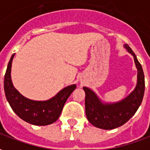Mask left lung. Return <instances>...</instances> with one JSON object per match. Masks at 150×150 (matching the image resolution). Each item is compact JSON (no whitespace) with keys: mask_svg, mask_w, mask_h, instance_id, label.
<instances>
[{"mask_svg":"<svg viewBox=\"0 0 150 150\" xmlns=\"http://www.w3.org/2000/svg\"><path fill=\"white\" fill-rule=\"evenodd\" d=\"M124 47L134 58L137 69V83L134 91L122 100L105 103L88 87H83L86 93V115L95 127L104 130H112L125 124L141 105L144 93V75L136 55L127 44Z\"/></svg>","mask_w":150,"mask_h":150,"instance_id":"left-lung-1","label":"left lung"}]
</instances>
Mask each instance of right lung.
I'll return each mask as SVG.
<instances>
[{
	"mask_svg": "<svg viewBox=\"0 0 150 150\" xmlns=\"http://www.w3.org/2000/svg\"><path fill=\"white\" fill-rule=\"evenodd\" d=\"M14 54L10 58L4 79V90L7 101L17 115L30 124L45 126L51 124L60 116L64 105L77 86H66L48 100H29L22 96L11 81V66Z\"/></svg>",
	"mask_w": 150,
	"mask_h": 150,
	"instance_id": "obj_1",
	"label": "right lung"
}]
</instances>
